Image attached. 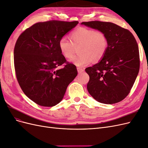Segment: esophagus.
<instances>
[{
    "label": "esophagus",
    "instance_id": "esophagus-1",
    "mask_svg": "<svg viewBox=\"0 0 148 148\" xmlns=\"http://www.w3.org/2000/svg\"><path fill=\"white\" fill-rule=\"evenodd\" d=\"M77 70H78V73H82V72H83V71H84V69L80 68V67H78Z\"/></svg>",
    "mask_w": 148,
    "mask_h": 148
}]
</instances>
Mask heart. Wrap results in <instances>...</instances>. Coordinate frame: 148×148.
Returning a JSON list of instances; mask_svg holds the SVG:
<instances>
[{
    "label": "heart",
    "mask_w": 148,
    "mask_h": 148,
    "mask_svg": "<svg viewBox=\"0 0 148 148\" xmlns=\"http://www.w3.org/2000/svg\"><path fill=\"white\" fill-rule=\"evenodd\" d=\"M72 42L65 37L61 38L58 46L62 55L70 59L74 53L75 46H81L79 56L70 60L71 63L82 67L99 61L104 57L108 47V41L106 34L102 31L95 30L86 27H79L70 34Z\"/></svg>",
    "instance_id": "heart-1"
}]
</instances>
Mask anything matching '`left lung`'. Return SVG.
<instances>
[{
  "label": "left lung",
  "instance_id": "1",
  "mask_svg": "<svg viewBox=\"0 0 148 148\" xmlns=\"http://www.w3.org/2000/svg\"><path fill=\"white\" fill-rule=\"evenodd\" d=\"M104 32L108 47L104 57L85 71L89 76L87 89L97 101L112 104L124 99L130 91L140 70V54L135 37L129 30L110 22H82Z\"/></svg>",
  "mask_w": 148,
  "mask_h": 148
}]
</instances>
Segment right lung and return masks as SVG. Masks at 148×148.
<instances>
[{
	"label": "right lung",
	"instance_id": "right-lung-1",
	"mask_svg": "<svg viewBox=\"0 0 148 148\" xmlns=\"http://www.w3.org/2000/svg\"><path fill=\"white\" fill-rule=\"evenodd\" d=\"M78 23L77 21L39 22L17 39L14 65L18 82L25 95L39 106L59 104L67 86L77 77V67L66 62L58 44ZM60 66L63 67L58 68Z\"/></svg>",
	"mask_w": 148,
	"mask_h": 148
}]
</instances>
